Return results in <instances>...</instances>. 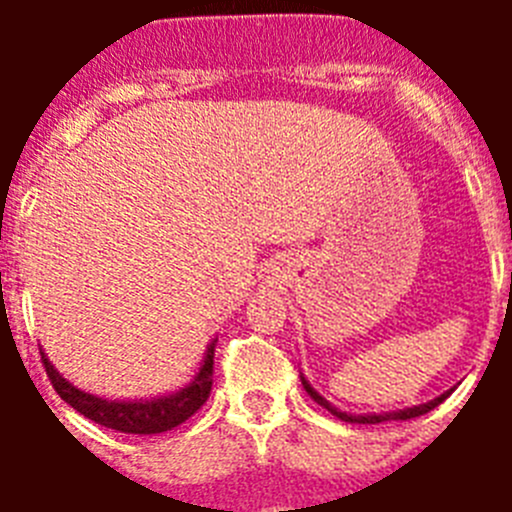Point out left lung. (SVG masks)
<instances>
[{
    "label": "left lung",
    "instance_id": "obj_1",
    "mask_svg": "<svg viewBox=\"0 0 512 512\" xmlns=\"http://www.w3.org/2000/svg\"><path fill=\"white\" fill-rule=\"evenodd\" d=\"M302 384H305L307 395H310L312 400L318 402V405H323V408L328 410L330 415H336V418L346 420V423H384V420H410V418H418V415L431 413V410L436 408V405H441V402L446 400V397H449V392H443V395H441V397H436V400L425 402V405H415V408H408V410H397V413H382V415H351V413H341V410H338V408H333V405H330V402L325 400V397H320L318 392L312 390L310 384L305 382V377H302Z\"/></svg>",
    "mask_w": 512,
    "mask_h": 512
}]
</instances>
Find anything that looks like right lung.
<instances>
[{"label": "right lung", "mask_w": 512, "mask_h": 512, "mask_svg": "<svg viewBox=\"0 0 512 512\" xmlns=\"http://www.w3.org/2000/svg\"><path fill=\"white\" fill-rule=\"evenodd\" d=\"M212 356H215V343H210V348H207L205 364H202L200 374L194 377L189 387H184L176 395L158 397V400L151 402H115L94 397L89 392H81L76 390L74 384L66 382L43 354H40V359H43L45 374L51 379L53 390L61 395V400L69 402L76 413L104 425V428H112V431L146 436V433L171 431V428L182 425L187 418H192L205 405L212 390Z\"/></svg>", "instance_id": "add662e5"}]
</instances>
